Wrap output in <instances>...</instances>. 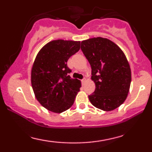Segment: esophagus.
<instances>
[{
	"instance_id": "34e87169",
	"label": "esophagus",
	"mask_w": 152,
	"mask_h": 152,
	"mask_svg": "<svg viewBox=\"0 0 152 152\" xmlns=\"http://www.w3.org/2000/svg\"><path fill=\"white\" fill-rule=\"evenodd\" d=\"M81 82H82V83H85V82H86V78H83V79H82L81 80Z\"/></svg>"
}]
</instances>
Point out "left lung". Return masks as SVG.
I'll list each match as a JSON object with an SVG mask.
<instances>
[{
  "label": "left lung",
  "mask_w": 152,
  "mask_h": 152,
  "mask_svg": "<svg viewBox=\"0 0 152 152\" xmlns=\"http://www.w3.org/2000/svg\"><path fill=\"white\" fill-rule=\"evenodd\" d=\"M81 49L89 62L96 85L88 96L90 102L105 111L118 108L126 100L132 81L125 54L116 43L102 37L83 41Z\"/></svg>",
  "instance_id": "1"
}]
</instances>
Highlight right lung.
<instances>
[{
	"label": "right lung",
	"instance_id": "right-lung-1",
	"mask_svg": "<svg viewBox=\"0 0 152 152\" xmlns=\"http://www.w3.org/2000/svg\"><path fill=\"white\" fill-rule=\"evenodd\" d=\"M80 41L55 40L39 50L31 69V85L38 102L48 111L62 113L71 108L81 86L71 78L67 61L80 49Z\"/></svg>",
	"mask_w": 152,
	"mask_h": 152
}]
</instances>
